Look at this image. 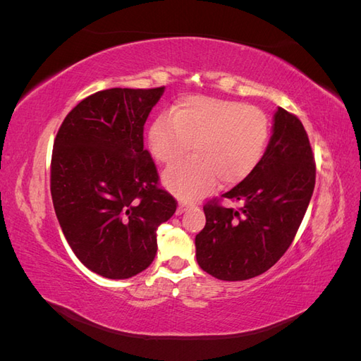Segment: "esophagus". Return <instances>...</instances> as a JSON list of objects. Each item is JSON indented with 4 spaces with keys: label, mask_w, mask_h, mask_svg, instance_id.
Here are the masks:
<instances>
[{
    "label": "esophagus",
    "mask_w": 361,
    "mask_h": 361,
    "mask_svg": "<svg viewBox=\"0 0 361 361\" xmlns=\"http://www.w3.org/2000/svg\"><path fill=\"white\" fill-rule=\"evenodd\" d=\"M191 204H188V203H185V202H180L179 203V206H178V211H176V214L178 215H180V214H183L185 211H187L188 209V207H190Z\"/></svg>",
    "instance_id": "1"
}]
</instances>
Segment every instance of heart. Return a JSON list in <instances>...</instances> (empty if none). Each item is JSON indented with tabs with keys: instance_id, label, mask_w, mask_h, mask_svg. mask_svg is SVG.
<instances>
[{
	"instance_id": "obj_1",
	"label": "heart",
	"mask_w": 361,
	"mask_h": 361,
	"mask_svg": "<svg viewBox=\"0 0 361 361\" xmlns=\"http://www.w3.org/2000/svg\"><path fill=\"white\" fill-rule=\"evenodd\" d=\"M267 114L243 102L209 96H187L170 114L154 120L147 130L152 157L170 166L164 185L180 199L194 200L209 192L218 182L236 185L247 179L264 159L269 141Z\"/></svg>"
}]
</instances>
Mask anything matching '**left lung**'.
Returning a JSON list of instances; mask_svg holds the SVG:
<instances>
[{
	"mask_svg": "<svg viewBox=\"0 0 361 361\" xmlns=\"http://www.w3.org/2000/svg\"><path fill=\"white\" fill-rule=\"evenodd\" d=\"M307 133L297 116L277 108L264 159L247 179L203 206L206 224L195 236V257L207 274L226 281L264 274L292 244L314 188Z\"/></svg>",
	"mask_w": 361,
	"mask_h": 361,
	"instance_id": "1",
	"label": "left lung"
}]
</instances>
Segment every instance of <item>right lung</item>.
Instances as JSON below:
<instances>
[{
	"instance_id": "add662e5",
	"label": "right lung",
	"mask_w": 361,
	"mask_h": 361,
	"mask_svg": "<svg viewBox=\"0 0 361 361\" xmlns=\"http://www.w3.org/2000/svg\"><path fill=\"white\" fill-rule=\"evenodd\" d=\"M166 87L108 89L63 120L51 159V195L75 256L105 279L122 280L155 259L159 224L176 200L158 188L145 149L146 120Z\"/></svg>"
}]
</instances>
